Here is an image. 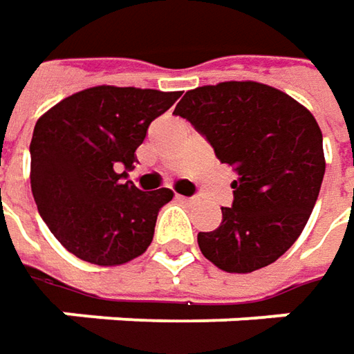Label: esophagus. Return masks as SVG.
Listing matches in <instances>:
<instances>
[{
	"label": "esophagus",
	"mask_w": 354,
	"mask_h": 354,
	"mask_svg": "<svg viewBox=\"0 0 354 354\" xmlns=\"http://www.w3.org/2000/svg\"><path fill=\"white\" fill-rule=\"evenodd\" d=\"M181 203H185V205H191V203H195V198L193 197H177Z\"/></svg>",
	"instance_id": "obj_1"
}]
</instances>
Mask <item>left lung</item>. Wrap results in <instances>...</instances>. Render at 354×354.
<instances>
[{"label": "left lung", "mask_w": 354, "mask_h": 354, "mask_svg": "<svg viewBox=\"0 0 354 354\" xmlns=\"http://www.w3.org/2000/svg\"><path fill=\"white\" fill-rule=\"evenodd\" d=\"M173 114L238 175L221 226L198 232L203 256L230 274L276 262L307 225L325 175L315 118L286 92L250 80L189 90Z\"/></svg>", "instance_id": "1"}]
</instances>
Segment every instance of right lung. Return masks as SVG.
Returning a JSON list of instances; mask_svg holds the SVG:
<instances>
[{
  "label": "right lung",
  "mask_w": 354,
  "mask_h": 354,
  "mask_svg": "<svg viewBox=\"0 0 354 354\" xmlns=\"http://www.w3.org/2000/svg\"><path fill=\"white\" fill-rule=\"evenodd\" d=\"M181 92L94 86L53 106L31 140V191L41 218L76 258L120 266L153 240L169 189L140 191L128 181L149 124Z\"/></svg>",
  "instance_id": "1"
}]
</instances>
